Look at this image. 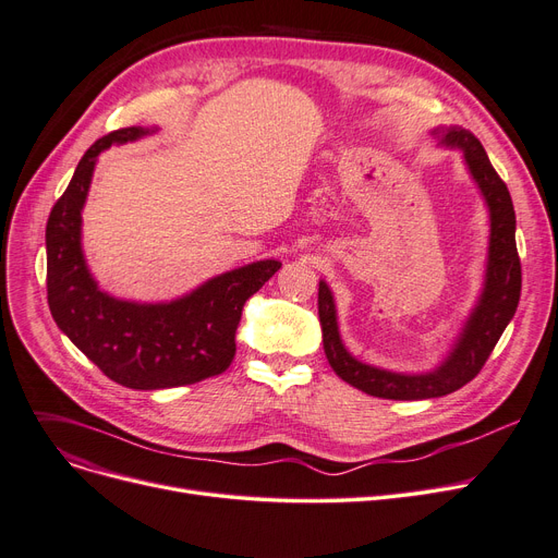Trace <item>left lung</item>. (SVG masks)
<instances>
[{
	"mask_svg": "<svg viewBox=\"0 0 558 558\" xmlns=\"http://www.w3.org/2000/svg\"><path fill=\"white\" fill-rule=\"evenodd\" d=\"M445 148L463 153L468 171L476 182L490 214L486 278L476 305L458 332L456 342L438 367L424 374H401L380 369L349 353L337 326V307L330 287L319 280V322L324 332V351L332 372L357 390L380 399L420 401L435 399L460 390L470 383L499 342L501 332L511 324L520 303L522 269L515 246V209L511 193L497 175L481 141L458 125L435 128L430 132Z\"/></svg>",
	"mask_w": 558,
	"mask_h": 558,
	"instance_id": "8db88e82",
	"label": "left lung"
}]
</instances>
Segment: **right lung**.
<instances>
[{
  "label": "right lung",
  "mask_w": 558,
  "mask_h": 558,
  "mask_svg": "<svg viewBox=\"0 0 558 558\" xmlns=\"http://www.w3.org/2000/svg\"><path fill=\"white\" fill-rule=\"evenodd\" d=\"M153 132L125 128L95 141L45 228L47 303L57 326L105 376L132 390H163L223 374L236 351L241 310L282 266L278 259L239 266L168 303H136L102 292L82 251V209L95 161L109 145Z\"/></svg>",
  "instance_id": "obj_1"
}]
</instances>
